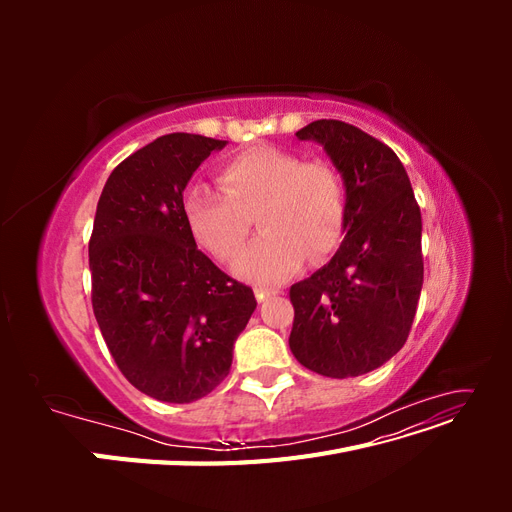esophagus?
<instances>
[{
  "label": "esophagus",
  "mask_w": 512,
  "mask_h": 512,
  "mask_svg": "<svg viewBox=\"0 0 512 512\" xmlns=\"http://www.w3.org/2000/svg\"><path fill=\"white\" fill-rule=\"evenodd\" d=\"M254 292H256V299H258L260 303L271 299V297H275V294H277V290H265V288H256Z\"/></svg>",
  "instance_id": "1"
}]
</instances>
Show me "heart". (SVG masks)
<instances>
[{"label":"heart","instance_id":"1","mask_svg":"<svg viewBox=\"0 0 512 512\" xmlns=\"http://www.w3.org/2000/svg\"><path fill=\"white\" fill-rule=\"evenodd\" d=\"M220 190L192 185L183 194V220L194 241L228 262L252 232L262 235L237 258L235 273L254 284H282L303 260L327 258L344 237L348 196L339 170L327 160L258 145L220 168Z\"/></svg>","mask_w":512,"mask_h":512}]
</instances>
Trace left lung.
Masks as SVG:
<instances>
[{"instance_id":"1","label":"left lung","mask_w":512,"mask_h":512,"mask_svg":"<svg viewBox=\"0 0 512 512\" xmlns=\"http://www.w3.org/2000/svg\"><path fill=\"white\" fill-rule=\"evenodd\" d=\"M342 173L348 215L335 256L290 286V350L327 378H354L404 348L423 288L421 209L404 164L378 138L337 119L297 132Z\"/></svg>"}]
</instances>
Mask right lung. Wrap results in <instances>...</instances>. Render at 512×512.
Returning <instances> with one entry per match:
<instances>
[{
    "mask_svg": "<svg viewBox=\"0 0 512 512\" xmlns=\"http://www.w3.org/2000/svg\"><path fill=\"white\" fill-rule=\"evenodd\" d=\"M226 141L175 132L134 151L106 179L89 239L91 305L108 352L138 391L190 404L230 371L256 309L250 286L198 250L183 190Z\"/></svg>",
    "mask_w": 512,
    "mask_h": 512,
    "instance_id": "add662e5",
    "label": "right lung"
}]
</instances>
